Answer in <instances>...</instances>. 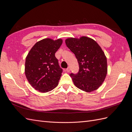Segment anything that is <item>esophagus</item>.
Returning <instances> with one entry per match:
<instances>
[{
	"label": "esophagus",
	"mask_w": 132,
	"mask_h": 132,
	"mask_svg": "<svg viewBox=\"0 0 132 132\" xmlns=\"http://www.w3.org/2000/svg\"><path fill=\"white\" fill-rule=\"evenodd\" d=\"M66 71H67L68 73H69L70 71V67H68L66 69Z\"/></svg>",
	"instance_id": "obj_1"
}]
</instances>
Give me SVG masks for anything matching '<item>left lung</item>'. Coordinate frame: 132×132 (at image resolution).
Here are the masks:
<instances>
[{"instance_id":"left-lung-1","label":"left lung","mask_w":132,"mask_h":132,"mask_svg":"<svg viewBox=\"0 0 132 132\" xmlns=\"http://www.w3.org/2000/svg\"><path fill=\"white\" fill-rule=\"evenodd\" d=\"M65 41L79 65L77 74H70L74 85L87 93L98 89L107 73V58L101 47L93 39L86 36L70 37Z\"/></svg>"}]
</instances>
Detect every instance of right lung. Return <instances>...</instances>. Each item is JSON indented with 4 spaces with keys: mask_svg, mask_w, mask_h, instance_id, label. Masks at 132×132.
Segmentation results:
<instances>
[{
    "mask_svg": "<svg viewBox=\"0 0 132 132\" xmlns=\"http://www.w3.org/2000/svg\"><path fill=\"white\" fill-rule=\"evenodd\" d=\"M63 43L61 38H45L35 44L26 58L25 73L30 85L41 93L57 87L62 73L55 53Z\"/></svg>",
    "mask_w": 132,
    "mask_h": 132,
    "instance_id": "add662e5",
    "label": "right lung"
}]
</instances>
